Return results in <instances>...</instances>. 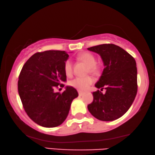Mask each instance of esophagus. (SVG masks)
Returning a JSON list of instances; mask_svg holds the SVG:
<instances>
[{
    "instance_id": "esophagus-1",
    "label": "esophagus",
    "mask_w": 155,
    "mask_h": 155,
    "mask_svg": "<svg viewBox=\"0 0 155 155\" xmlns=\"http://www.w3.org/2000/svg\"><path fill=\"white\" fill-rule=\"evenodd\" d=\"M78 94H79L80 96H82L84 94V92H82V91H78Z\"/></svg>"
}]
</instances>
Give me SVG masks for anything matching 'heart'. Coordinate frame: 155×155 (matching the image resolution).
I'll return each mask as SVG.
<instances>
[{
	"label": "heart",
	"instance_id": "heart-1",
	"mask_svg": "<svg viewBox=\"0 0 155 155\" xmlns=\"http://www.w3.org/2000/svg\"><path fill=\"white\" fill-rule=\"evenodd\" d=\"M79 59L82 60L89 67L90 72L95 73L98 71V67L95 65L96 59L94 55L88 52L82 53L79 55ZM73 62L70 59H68L64 62V70L66 75L71 76L73 74ZM94 82L93 78L90 76L87 77H77L73 79L70 82V85L72 86L77 89L79 90H86L88 88L91 84H92Z\"/></svg>",
	"mask_w": 155,
	"mask_h": 155
}]
</instances>
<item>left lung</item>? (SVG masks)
Masks as SVG:
<instances>
[{
  "label": "left lung",
  "instance_id": "1",
  "mask_svg": "<svg viewBox=\"0 0 155 155\" xmlns=\"http://www.w3.org/2000/svg\"><path fill=\"white\" fill-rule=\"evenodd\" d=\"M100 55L103 72L95 87L106 89L93 93V101L88 105L91 115L97 120L109 121L125 114L133 103L137 92V69L135 60L120 47L103 44L88 48Z\"/></svg>",
  "mask_w": 155,
  "mask_h": 155
}]
</instances>
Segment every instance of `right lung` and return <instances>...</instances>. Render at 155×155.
I'll list each match as a JSON object with an SVG mask.
<instances>
[{
    "mask_svg": "<svg viewBox=\"0 0 155 155\" xmlns=\"http://www.w3.org/2000/svg\"><path fill=\"white\" fill-rule=\"evenodd\" d=\"M68 55L64 51L36 53L28 60L20 71L18 90L25 112L38 125L54 128L64 122L77 90L66 87L62 93L54 88L64 87L67 81L64 70Z\"/></svg>",
    "mask_w": 155,
    "mask_h": 155,
    "instance_id": "obj_1",
    "label": "right lung"
}]
</instances>
